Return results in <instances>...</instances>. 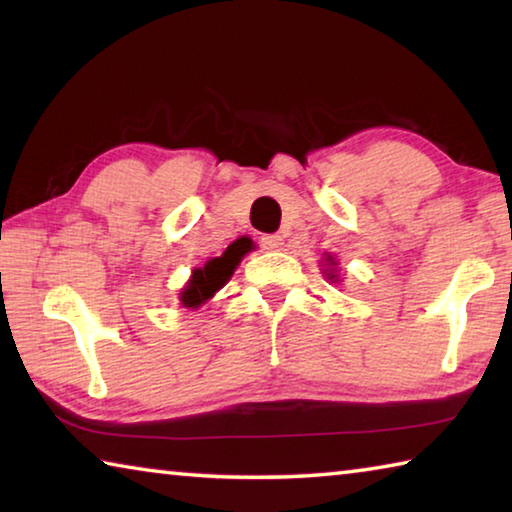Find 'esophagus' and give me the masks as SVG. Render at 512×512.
I'll return each mask as SVG.
<instances>
[{
	"label": "esophagus",
	"instance_id": "34e87169",
	"mask_svg": "<svg viewBox=\"0 0 512 512\" xmlns=\"http://www.w3.org/2000/svg\"><path fill=\"white\" fill-rule=\"evenodd\" d=\"M259 244H262L264 250H280L282 244H284V239L280 235H262Z\"/></svg>",
	"mask_w": 512,
	"mask_h": 512
}]
</instances>
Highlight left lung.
<instances>
[{"mask_svg":"<svg viewBox=\"0 0 512 512\" xmlns=\"http://www.w3.org/2000/svg\"><path fill=\"white\" fill-rule=\"evenodd\" d=\"M327 262H332V257H327ZM332 264H334V262H332ZM327 277H329V280H334L336 275H334V273H327Z\"/></svg>","mask_w":512,"mask_h":512,"instance_id":"1","label":"left lung"}]
</instances>
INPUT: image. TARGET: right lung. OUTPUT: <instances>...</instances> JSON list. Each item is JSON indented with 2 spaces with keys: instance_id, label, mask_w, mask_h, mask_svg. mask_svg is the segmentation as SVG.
I'll use <instances>...</instances> for the list:
<instances>
[{
  "instance_id": "1",
  "label": "right lung",
  "mask_w": 512,
  "mask_h": 512,
  "mask_svg": "<svg viewBox=\"0 0 512 512\" xmlns=\"http://www.w3.org/2000/svg\"><path fill=\"white\" fill-rule=\"evenodd\" d=\"M246 253L248 250H244L241 246H230L221 257H214L203 268H196L185 291L180 293L183 305L198 307V305H203L207 298H212L214 293L230 280L232 273H235L237 264L241 262V257H244Z\"/></svg>"
}]
</instances>
